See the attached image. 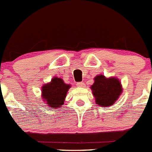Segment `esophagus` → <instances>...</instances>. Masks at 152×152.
<instances>
[{
	"mask_svg": "<svg viewBox=\"0 0 152 152\" xmlns=\"http://www.w3.org/2000/svg\"><path fill=\"white\" fill-rule=\"evenodd\" d=\"M76 86L78 88H84L85 87V83H83V82H79V83H76Z\"/></svg>",
	"mask_w": 152,
	"mask_h": 152,
	"instance_id": "esophagus-1",
	"label": "esophagus"
}]
</instances>
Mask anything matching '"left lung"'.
<instances>
[{
    "label": "left lung",
    "mask_w": 152,
    "mask_h": 152,
    "mask_svg": "<svg viewBox=\"0 0 152 152\" xmlns=\"http://www.w3.org/2000/svg\"><path fill=\"white\" fill-rule=\"evenodd\" d=\"M95 103L99 106H113L122 93V85L117 77H106L99 74L94 78V83L91 87Z\"/></svg>",
    "instance_id": "left-lung-1"
}]
</instances>
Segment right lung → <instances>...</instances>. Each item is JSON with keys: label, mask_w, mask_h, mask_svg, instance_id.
I'll return each instance as SVG.
<instances>
[{"label": "right lung", "mask_w": 152, "mask_h": 152, "mask_svg": "<svg viewBox=\"0 0 152 152\" xmlns=\"http://www.w3.org/2000/svg\"><path fill=\"white\" fill-rule=\"evenodd\" d=\"M70 88V84L64 83L61 78L55 76L50 82L45 83L42 87V100L51 109L61 107Z\"/></svg>", "instance_id": "obj_1"}]
</instances>
